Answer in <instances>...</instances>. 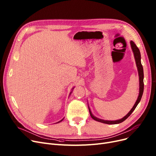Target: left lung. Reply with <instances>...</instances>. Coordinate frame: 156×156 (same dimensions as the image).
Wrapping results in <instances>:
<instances>
[{"mask_svg":"<svg viewBox=\"0 0 156 156\" xmlns=\"http://www.w3.org/2000/svg\"><path fill=\"white\" fill-rule=\"evenodd\" d=\"M130 45H131V47H132V51H133V54H134V57H135V59L136 65L138 73V76H139V95H138V97L137 98V100H136V102L135 103L132 109L130 110V111L126 114V115L125 117H123L122 119L116 120V121H108V120H104V119H101L98 118H97V117H95L93 115L91 111H90V108L88 107L90 114L92 118L94 119V120L97 121L103 122V123H105V124H109V125H114V124L121 123V122H122V121H124L125 119H126L131 115V114H132L133 112V111L135 109L137 105L138 104L139 102H140V101L142 99V97L143 92H144V69H143L142 65L141 64L140 52V50L138 49V48L136 47V44L133 42V41H131Z\"/></svg>","mask_w":156,"mask_h":156,"instance_id":"1","label":"left lung"}]
</instances>
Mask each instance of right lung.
Returning a JSON list of instances; mask_svg holds the SVG:
<instances>
[{"mask_svg": "<svg viewBox=\"0 0 156 156\" xmlns=\"http://www.w3.org/2000/svg\"><path fill=\"white\" fill-rule=\"evenodd\" d=\"M70 94H71V93H70ZM63 119H64V118H63V119H61V121H59V122H61V121H62V120H63Z\"/></svg>", "mask_w": 156, "mask_h": 156, "instance_id": "right-lung-1", "label": "right lung"}]
</instances>
